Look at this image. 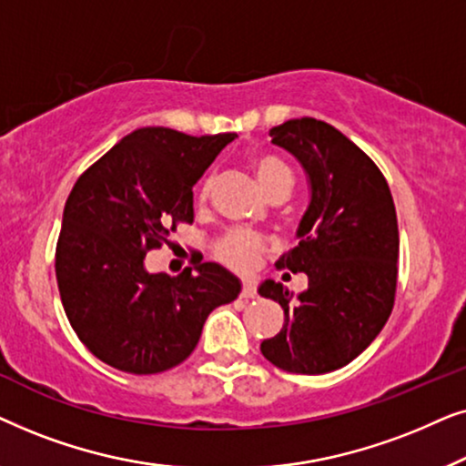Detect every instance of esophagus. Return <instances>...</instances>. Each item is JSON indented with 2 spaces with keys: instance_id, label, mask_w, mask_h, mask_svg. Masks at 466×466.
Segmentation results:
<instances>
[{
  "instance_id": "34e87169",
  "label": "esophagus",
  "mask_w": 466,
  "mask_h": 466,
  "mask_svg": "<svg viewBox=\"0 0 466 466\" xmlns=\"http://www.w3.org/2000/svg\"><path fill=\"white\" fill-rule=\"evenodd\" d=\"M239 297H241V299H254V297H257V289H254L252 282H244V284H241Z\"/></svg>"
}]
</instances>
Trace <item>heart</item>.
Masks as SVG:
<instances>
[{"mask_svg":"<svg viewBox=\"0 0 466 466\" xmlns=\"http://www.w3.org/2000/svg\"><path fill=\"white\" fill-rule=\"evenodd\" d=\"M252 171L257 176L260 188L267 195L273 193L276 188H290L292 187V171L284 161L271 155H258L252 158ZM212 188V182L203 180L199 187V201H206ZM267 250V239L263 235L250 231V228H231L222 238L216 241V257L222 263L233 267L238 271L252 269L258 263Z\"/></svg>","mask_w":466,"mask_h":466,"instance_id":"b5f03b06","label":"heart"}]
</instances>
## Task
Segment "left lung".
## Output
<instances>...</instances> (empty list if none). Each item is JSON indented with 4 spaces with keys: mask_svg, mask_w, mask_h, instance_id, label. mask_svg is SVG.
I'll use <instances>...</instances> for the list:
<instances>
[{
    "mask_svg": "<svg viewBox=\"0 0 466 466\" xmlns=\"http://www.w3.org/2000/svg\"><path fill=\"white\" fill-rule=\"evenodd\" d=\"M269 133L309 176L311 201L297 231L301 241L276 265L303 271L308 290L292 299L273 279L260 286V295L284 309V327L260 343V352L289 373H329L352 362L390 318L399 276L397 209L378 165L335 127L305 116Z\"/></svg>",
    "mask_w": 466,
    "mask_h": 466,
    "instance_id": "obj_1",
    "label": "left lung"
}]
</instances>
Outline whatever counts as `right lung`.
<instances>
[{
  "label": "right lung",
  "mask_w": 466,
  "mask_h": 466,
  "mask_svg": "<svg viewBox=\"0 0 466 466\" xmlns=\"http://www.w3.org/2000/svg\"><path fill=\"white\" fill-rule=\"evenodd\" d=\"M233 139L144 127L76 180L56 241V284L78 339L106 365L133 375L180 365L209 311L238 299L239 279L203 257L180 276L144 269L146 254L193 222V184Z\"/></svg>",
  "instance_id": "add662e5"
}]
</instances>
